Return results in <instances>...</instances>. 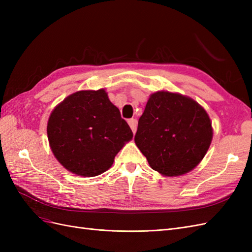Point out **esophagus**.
I'll return each mask as SVG.
<instances>
[{
    "instance_id": "34e87169",
    "label": "esophagus",
    "mask_w": 252,
    "mask_h": 252,
    "mask_svg": "<svg viewBox=\"0 0 252 252\" xmlns=\"http://www.w3.org/2000/svg\"><path fill=\"white\" fill-rule=\"evenodd\" d=\"M128 124H129V126H130L132 132L135 133L136 126H138V121H136L135 119H129V120H128Z\"/></svg>"
}]
</instances>
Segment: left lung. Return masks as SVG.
<instances>
[{
  "label": "left lung",
  "instance_id": "8db88e82",
  "mask_svg": "<svg viewBox=\"0 0 252 252\" xmlns=\"http://www.w3.org/2000/svg\"><path fill=\"white\" fill-rule=\"evenodd\" d=\"M211 140V122L202 106L168 91L150 95L134 135L151 168L168 177L192 170Z\"/></svg>",
  "mask_w": 252,
  "mask_h": 252
}]
</instances>
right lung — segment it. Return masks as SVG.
Here are the masks:
<instances>
[{
  "label": "right lung",
  "instance_id": "obj_1",
  "mask_svg": "<svg viewBox=\"0 0 252 252\" xmlns=\"http://www.w3.org/2000/svg\"><path fill=\"white\" fill-rule=\"evenodd\" d=\"M50 148L67 170L95 177L108 170L132 131L104 89L67 96L50 114Z\"/></svg>",
  "mask_w": 252,
  "mask_h": 252
}]
</instances>
